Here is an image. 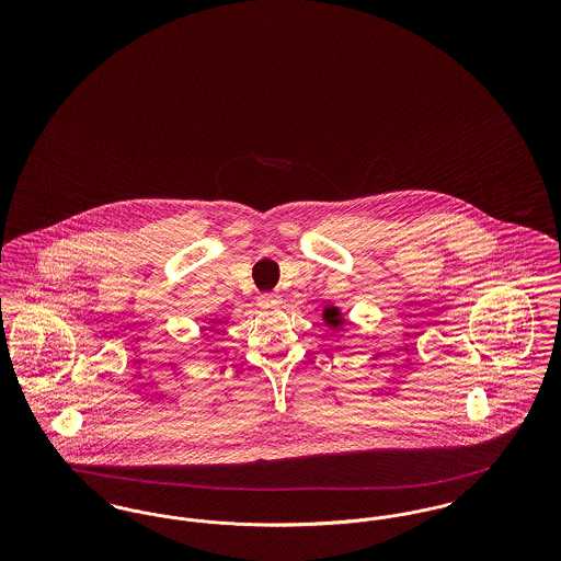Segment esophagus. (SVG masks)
Instances as JSON below:
<instances>
[{
  "label": "esophagus",
  "mask_w": 561,
  "mask_h": 561,
  "mask_svg": "<svg viewBox=\"0 0 561 561\" xmlns=\"http://www.w3.org/2000/svg\"><path fill=\"white\" fill-rule=\"evenodd\" d=\"M282 305V300H279V296H275V294H263L261 298H259V307H263V309H277Z\"/></svg>",
  "instance_id": "esophagus-1"
}]
</instances>
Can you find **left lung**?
<instances>
[{
	"label": "left lung",
	"mask_w": 561,
	"mask_h": 561,
	"mask_svg": "<svg viewBox=\"0 0 561 561\" xmlns=\"http://www.w3.org/2000/svg\"><path fill=\"white\" fill-rule=\"evenodd\" d=\"M323 321L334 325V328H341L343 325V316H341V311L336 307H325L323 309Z\"/></svg>",
	"instance_id": "obj_1"
}]
</instances>
